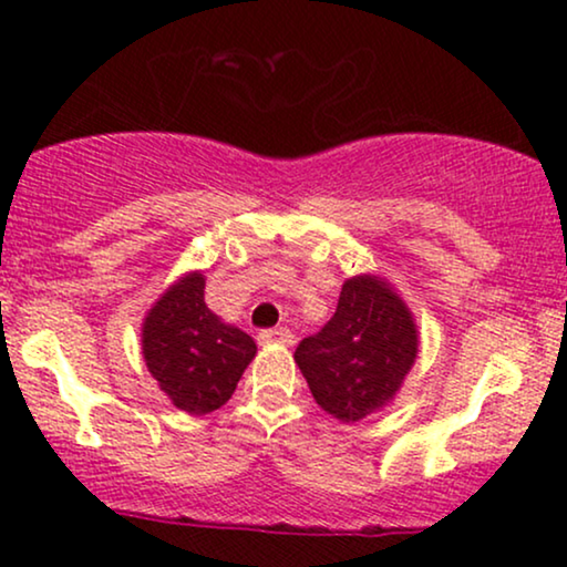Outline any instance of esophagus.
<instances>
[{"label": "esophagus", "instance_id": "esophagus-1", "mask_svg": "<svg viewBox=\"0 0 567 567\" xmlns=\"http://www.w3.org/2000/svg\"><path fill=\"white\" fill-rule=\"evenodd\" d=\"M258 341H261V343H282V347H290V343H292V333H290L288 328L261 330V333H258Z\"/></svg>", "mask_w": 567, "mask_h": 567}]
</instances>
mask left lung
I'll use <instances>...</instances> for the list:
<instances>
[{"instance_id": "left-lung-1", "label": "left lung", "mask_w": 567, "mask_h": 567, "mask_svg": "<svg viewBox=\"0 0 567 567\" xmlns=\"http://www.w3.org/2000/svg\"><path fill=\"white\" fill-rule=\"evenodd\" d=\"M415 354L413 317L373 277L349 279L328 324L296 347V362L317 405L343 424L386 405Z\"/></svg>"}]
</instances>
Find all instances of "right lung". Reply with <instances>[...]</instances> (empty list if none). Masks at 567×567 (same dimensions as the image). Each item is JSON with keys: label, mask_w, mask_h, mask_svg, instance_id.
Segmentation results:
<instances>
[{"label": "right lung", "mask_w": 567, "mask_h": 567, "mask_svg": "<svg viewBox=\"0 0 567 567\" xmlns=\"http://www.w3.org/2000/svg\"><path fill=\"white\" fill-rule=\"evenodd\" d=\"M256 357V341L220 322L205 303V277L173 285L143 322V360L175 408L218 410Z\"/></svg>", "instance_id": "right-lung-1"}]
</instances>
